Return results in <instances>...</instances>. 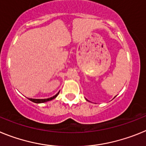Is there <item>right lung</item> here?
<instances>
[{
    "label": "right lung",
    "instance_id": "obj_1",
    "mask_svg": "<svg viewBox=\"0 0 146 146\" xmlns=\"http://www.w3.org/2000/svg\"><path fill=\"white\" fill-rule=\"evenodd\" d=\"M59 92L57 94H55V96H53L52 97H50V98H48V99H31V98H28V99H29L30 101L33 102L34 103H44V102H48V101H50V100H52V99H55L56 96L58 95Z\"/></svg>",
    "mask_w": 146,
    "mask_h": 146
}]
</instances>
